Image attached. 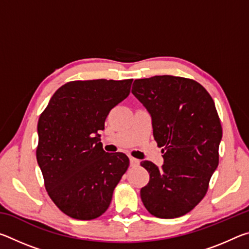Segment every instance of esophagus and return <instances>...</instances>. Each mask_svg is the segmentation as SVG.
Listing matches in <instances>:
<instances>
[{"label":"esophagus","instance_id":"1","mask_svg":"<svg viewBox=\"0 0 249 249\" xmlns=\"http://www.w3.org/2000/svg\"><path fill=\"white\" fill-rule=\"evenodd\" d=\"M129 162H130V166H132V167H136V166L140 165V160L134 158V157L129 158Z\"/></svg>","mask_w":249,"mask_h":249}]
</instances>
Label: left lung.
Listing matches in <instances>:
<instances>
[{
    "instance_id": "1",
    "label": "left lung",
    "mask_w": 249,
    "mask_h": 249,
    "mask_svg": "<svg viewBox=\"0 0 249 249\" xmlns=\"http://www.w3.org/2000/svg\"><path fill=\"white\" fill-rule=\"evenodd\" d=\"M132 93L149 112L163 154L161 168L141 162L150 177L141 190L142 203L156 217L182 216L203 199L218 165L222 126L215 104L200 83L174 75L135 80Z\"/></svg>"
}]
</instances>
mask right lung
Returning a JSON list of instances; mask_svg holds the SVG:
<instances>
[{
  "label": "right lung",
  "instance_id": "right-lung-1",
  "mask_svg": "<svg viewBox=\"0 0 249 249\" xmlns=\"http://www.w3.org/2000/svg\"><path fill=\"white\" fill-rule=\"evenodd\" d=\"M133 79L71 81L54 92L37 125V162L50 199L75 220L102 215L129 166L123 153H105L99 130L127 98Z\"/></svg>",
  "mask_w": 249,
  "mask_h": 249
}]
</instances>
